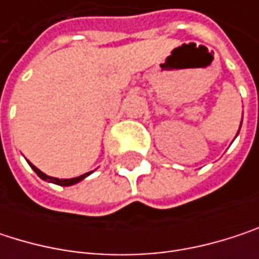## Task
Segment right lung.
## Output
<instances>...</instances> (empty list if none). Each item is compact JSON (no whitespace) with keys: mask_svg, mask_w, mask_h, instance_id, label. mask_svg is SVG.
<instances>
[{"mask_svg":"<svg viewBox=\"0 0 259 259\" xmlns=\"http://www.w3.org/2000/svg\"><path fill=\"white\" fill-rule=\"evenodd\" d=\"M29 166L34 169V172L40 177V179H43V180H48V181H51V183H55V184H60V186H72V184H76V183H79L80 180H83L87 176H90V172L88 174H83V176H80V177H76V179H67V180H60V179H54V177H49V176H46V174H43L40 169H37L34 165H31L29 163Z\"/></svg>","mask_w":259,"mask_h":259,"instance_id":"right-lung-1","label":"right lung"}]
</instances>
